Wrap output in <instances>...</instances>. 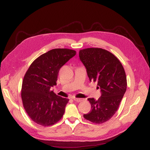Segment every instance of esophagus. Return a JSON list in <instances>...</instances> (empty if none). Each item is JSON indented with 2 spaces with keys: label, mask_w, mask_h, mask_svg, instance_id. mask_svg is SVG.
Masks as SVG:
<instances>
[{
  "label": "esophagus",
  "mask_w": 150,
  "mask_h": 150,
  "mask_svg": "<svg viewBox=\"0 0 150 150\" xmlns=\"http://www.w3.org/2000/svg\"><path fill=\"white\" fill-rule=\"evenodd\" d=\"M73 100H75V102H77V103H79V102H81L83 100V99L82 98H73Z\"/></svg>",
  "instance_id": "1"
}]
</instances>
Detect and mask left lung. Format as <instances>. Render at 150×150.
<instances>
[{"mask_svg":"<svg viewBox=\"0 0 150 150\" xmlns=\"http://www.w3.org/2000/svg\"><path fill=\"white\" fill-rule=\"evenodd\" d=\"M79 57L86 68L90 81L97 82L101 91L98 100L88 98L91 110L84 117L95 124L106 122L116 113L126 91L125 71L120 60L106 50L98 47L81 50Z\"/></svg>","mask_w":150,"mask_h":150,"instance_id":"left-lung-1","label":"left lung"}]
</instances>
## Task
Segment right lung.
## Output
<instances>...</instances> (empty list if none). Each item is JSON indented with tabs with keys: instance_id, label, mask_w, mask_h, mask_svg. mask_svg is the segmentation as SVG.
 I'll list each match as a JSON object with an SVG mask.
<instances>
[{
	"instance_id": "add662e5",
	"label": "right lung",
	"mask_w": 150,
	"mask_h": 150,
	"mask_svg": "<svg viewBox=\"0 0 150 150\" xmlns=\"http://www.w3.org/2000/svg\"><path fill=\"white\" fill-rule=\"evenodd\" d=\"M75 55L73 50L53 49L37 58L27 70L21 98L28 116L37 124L50 126L62 119L69 99L57 95L52 87L57 84L60 68Z\"/></svg>"
}]
</instances>
